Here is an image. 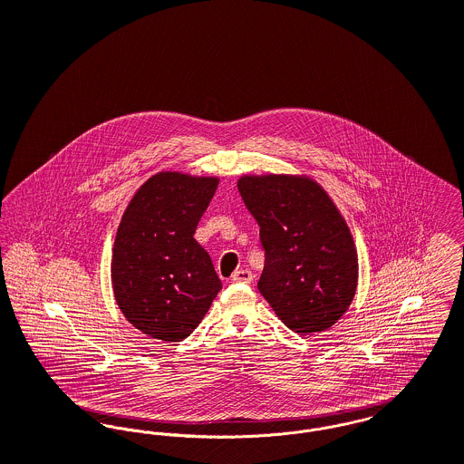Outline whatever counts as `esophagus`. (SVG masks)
<instances>
[{"instance_id": "1", "label": "esophagus", "mask_w": 464, "mask_h": 464, "mask_svg": "<svg viewBox=\"0 0 464 464\" xmlns=\"http://www.w3.org/2000/svg\"><path fill=\"white\" fill-rule=\"evenodd\" d=\"M233 282H242V284H250L254 280V275L250 270H237L231 275Z\"/></svg>"}]
</instances>
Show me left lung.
<instances>
[{
	"label": "left lung",
	"instance_id": "left-lung-1",
	"mask_svg": "<svg viewBox=\"0 0 464 464\" xmlns=\"http://www.w3.org/2000/svg\"><path fill=\"white\" fill-rule=\"evenodd\" d=\"M238 191L259 224V293L278 319L308 334L333 326L357 287L354 240L326 191L289 175L242 177Z\"/></svg>",
	"mask_w": 464,
	"mask_h": 464
}]
</instances>
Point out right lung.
<instances>
[{"label":"right lung","instance_id":"obj_1","mask_svg":"<svg viewBox=\"0 0 464 464\" xmlns=\"http://www.w3.org/2000/svg\"><path fill=\"white\" fill-rule=\"evenodd\" d=\"M218 180L158 173L128 205L117 229L111 284L124 317L141 333L180 342L222 289L208 252L194 240Z\"/></svg>","mask_w":464,"mask_h":464}]
</instances>
